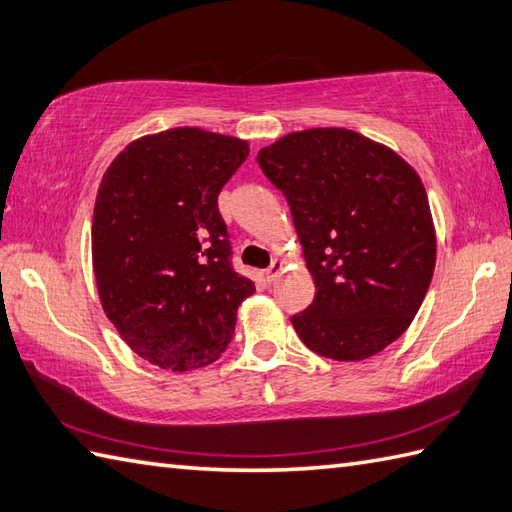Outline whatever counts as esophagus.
<instances>
[{
	"label": "esophagus",
	"mask_w": 512,
	"mask_h": 512,
	"mask_svg": "<svg viewBox=\"0 0 512 512\" xmlns=\"http://www.w3.org/2000/svg\"><path fill=\"white\" fill-rule=\"evenodd\" d=\"M282 267H285V263H282L280 258H276L274 263H271V267L265 271V280L269 282V285H271V282H274V280L278 278V274H280V271H282Z\"/></svg>",
	"instance_id": "esophagus-1"
}]
</instances>
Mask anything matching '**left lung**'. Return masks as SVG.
Instances as JSON below:
<instances>
[{
  "label": "left lung",
  "mask_w": 512,
  "mask_h": 512,
  "mask_svg": "<svg viewBox=\"0 0 512 512\" xmlns=\"http://www.w3.org/2000/svg\"><path fill=\"white\" fill-rule=\"evenodd\" d=\"M256 160L289 201L315 282L295 333L335 361L377 355L407 331L434 276L423 181L399 153L339 127L289 133Z\"/></svg>",
  "instance_id": "left-lung-1"
}]
</instances>
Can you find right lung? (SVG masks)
Instances as JSON below:
<instances>
[{
  "instance_id": "obj_1",
  "label": "right lung",
  "mask_w": 512,
  "mask_h": 512,
  "mask_svg": "<svg viewBox=\"0 0 512 512\" xmlns=\"http://www.w3.org/2000/svg\"><path fill=\"white\" fill-rule=\"evenodd\" d=\"M249 155L232 135L177 127L133 140L102 175L92 260L98 298L129 348L186 372L217 361L256 291L236 274L217 197Z\"/></svg>"
}]
</instances>
